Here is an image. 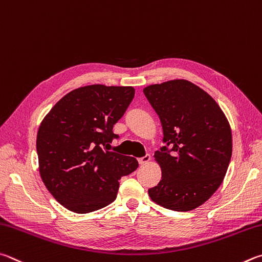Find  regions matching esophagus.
I'll list each match as a JSON object with an SVG mask.
<instances>
[{"label":"esophagus","mask_w":262,"mask_h":262,"mask_svg":"<svg viewBox=\"0 0 262 262\" xmlns=\"http://www.w3.org/2000/svg\"><path fill=\"white\" fill-rule=\"evenodd\" d=\"M150 161V155H145L144 158H140V159H138V162H139V164H141V166H144V164H147L148 162Z\"/></svg>","instance_id":"1"}]
</instances>
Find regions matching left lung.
I'll use <instances>...</instances> for the list:
<instances>
[{
    "instance_id": "left-lung-1",
    "label": "left lung",
    "mask_w": 262,
    "mask_h": 262,
    "mask_svg": "<svg viewBox=\"0 0 262 262\" xmlns=\"http://www.w3.org/2000/svg\"><path fill=\"white\" fill-rule=\"evenodd\" d=\"M159 115L164 146L154 154L161 168L159 184L148 190L155 204L189 212L205 204L222 184L232 154L231 127L207 92L185 79L144 89Z\"/></svg>"
}]
</instances>
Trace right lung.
I'll return each mask as SVG.
<instances>
[{
  "instance_id": "right-lung-1",
  "label": "right lung",
  "mask_w": 262,
  "mask_h": 262,
  "mask_svg": "<svg viewBox=\"0 0 262 262\" xmlns=\"http://www.w3.org/2000/svg\"><path fill=\"white\" fill-rule=\"evenodd\" d=\"M135 96L132 86L87 85L50 109L36 135L39 172L63 207L86 214L116 199L119 180L138 168L132 157L104 150L114 124Z\"/></svg>"
}]
</instances>
